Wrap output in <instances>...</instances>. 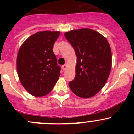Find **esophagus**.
I'll return each instance as SVG.
<instances>
[{"mask_svg": "<svg viewBox=\"0 0 134 134\" xmlns=\"http://www.w3.org/2000/svg\"><path fill=\"white\" fill-rule=\"evenodd\" d=\"M67 65H64L62 66V69H63V71H65V70L67 69Z\"/></svg>", "mask_w": 134, "mask_h": 134, "instance_id": "obj_1", "label": "esophagus"}]
</instances>
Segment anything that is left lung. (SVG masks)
Segmentation results:
<instances>
[{
	"label": "left lung",
	"mask_w": 134,
	"mask_h": 134,
	"mask_svg": "<svg viewBox=\"0 0 134 134\" xmlns=\"http://www.w3.org/2000/svg\"><path fill=\"white\" fill-rule=\"evenodd\" d=\"M65 36L77 56L76 75L69 83L76 95L90 98L104 86L111 69V51L108 41L98 32L90 29L74 30Z\"/></svg>",
	"instance_id": "obj_1"
}]
</instances>
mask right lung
Listing matches in <instances>:
<instances>
[{"label":"right lung","instance_id":"add662e5","mask_svg":"<svg viewBox=\"0 0 134 134\" xmlns=\"http://www.w3.org/2000/svg\"><path fill=\"white\" fill-rule=\"evenodd\" d=\"M59 32H37L28 37L19 48L17 69L23 86L30 94L42 97L48 94L60 76L53 45Z\"/></svg>","mask_w":134,"mask_h":134}]
</instances>
